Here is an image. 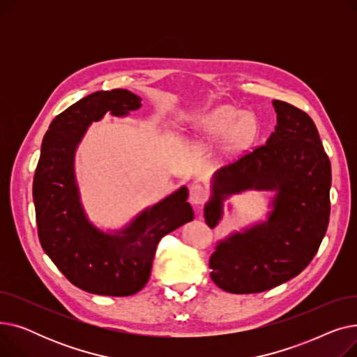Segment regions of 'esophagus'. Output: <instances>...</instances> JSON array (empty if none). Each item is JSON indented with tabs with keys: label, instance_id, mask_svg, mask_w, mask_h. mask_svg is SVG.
I'll return each instance as SVG.
<instances>
[{
	"label": "esophagus",
	"instance_id": "esophagus-1",
	"mask_svg": "<svg viewBox=\"0 0 357 357\" xmlns=\"http://www.w3.org/2000/svg\"><path fill=\"white\" fill-rule=\"evenodd\" d=\"M208 197V192L207 190L204 188L202 185H192L191 186V192H190V199L191 202H194L195 205H202L205 202V199H207Z\"/></svg>",
	"mask_w": 357,
	"mask_h": 357
}]
</instances>
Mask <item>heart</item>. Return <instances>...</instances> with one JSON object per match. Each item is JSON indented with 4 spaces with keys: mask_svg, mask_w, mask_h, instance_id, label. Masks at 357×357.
<instances>
[{
    "mask_svg": "<svg viewBox=\"0 0 357 357\" xmlns=\"http://www.w3.org/2000/svg\"><path fill=\"white\" fill-rule=\"evenodd\" d=\"M240 117V112L231 107H220L214 109L211 114L204 117L199 123L201 128L207 131L211 136H224L230 133V130L234 127L236 121ZM257 123L252 116H243L237 123L236 131L240 137H250L256 133Z\"/></svg>",
    "mask_w": 357,
    "mask_h": 357,
    "instance_id": "1",
    "label": "heart"
}]
</instances>
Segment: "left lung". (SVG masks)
Here are the masks:
<instances>
[{
  "instance_id": "8db88e82",
  "label": "left lung",
  "mask_w": 357,
  "mask_h": 357,
  "mask_svg": "<svg viewBox=\"0 0 357 357\" xmlns=\"http://www.w3.org/2000/svg\"><path fill=\"white\" fill-rule=\"evenodd\" d=\"M272 104L278 124L266 144L218 169L204 210L214 229L226 197L246 190L276 192L266 221L221 240L210 257L211 279L230 294L268 291L301 273L330 220L331 165L318 130L303 109L279 100Z\"/></svg>"
}]
</instances>
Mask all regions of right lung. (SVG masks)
Returning a JSON list of instances; mask_svg holds the SVG:
<instances>
[{
    "instance_id": "add662e5",
    "label": "right lung",
    "mask_w": 357,
    "mask_h": 357,
    "mask_svg": "<svg viewBox=\"0 0 357 357\" xmlns=\"http://www.w3.org/2000/svg\"><path fill=\"white\" fill-rule=\"evenodd\" d=\"M140 101L127 89L97 91L56 116L43 137L33 179L40 245L69 282L89 294L139 292L147 284L160 238L194 218L185 186L114 234L93 226L82 208L73 159L86 128L107 112L127 116L142 107Z\"/></svg>"
}]
</instances>
